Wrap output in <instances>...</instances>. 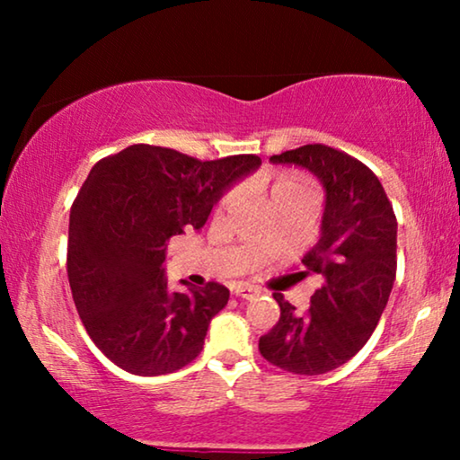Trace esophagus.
Masks as SVG:
<instances>
[{"instance_id": "1", "label": "esophagus", "mask_w": 460, "mask_h": 460, "mask_svg": "<svg viewBox=\"0 0 460 460\" xmlns=\"http://www.w3.org/2000/svg\"><path fill=\"white\" fill-rule=\"evenodd\" d=\"M232 293H234L236 297H241V299H253V297H257V295H260V291H257V288L251 287V285L232 287Z\"/></svg>"}]
</instances>
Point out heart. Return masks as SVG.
<instances>
[{
  "label": "heart",
  "instance_id": "1",
  "mask_svg": "<svg viewBox=\"0 0 460 460\" xmlns=\"http://www.w3.org/2000/svg\"><path fill=\"white\" fill-rule=\"evenodd\" d=\"M236 200V192H226L219 199L217 209L222 211ZM320 200V190L310 175L301 172H279L268 178V203L272 211L305 209L314 211Z\"/></svg>",
  "mask_w": 460,
  "mask_h": 460
}]
</instances>
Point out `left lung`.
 Segmentation results:
<instances>
[{
  "label": "left lung",
  "instance_id": "left-lung-1",
  "mask_svg": "<svg viewBox=\"0 0 460 460\" xmlns=\"http://www.w3.org/2000/svg\"><path fill=\"white\" fill-rule=\"evenodd\" d=\"M270 161L304 167L324 186L320 241L299 272L318 274L323 285L305 314L274 293L280 318L260 339V351L287 373L324 375L354 358L379 324L398 266V222L379 178L341 150L305 144Z\"/></svg>",
  "mask_w": 460,
  "mask_h": 460
}]
</instances>
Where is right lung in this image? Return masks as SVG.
Instances as JSON below:
<instances>
[{"mask_svg":"<svg viewBox=\"0 0 460 460\" xmlns=\"http://www.w3.org/2000/svg\"><path fill=\"white\" fill-rule=\"evenodd\" d=\"M260 165L255 155L199 161L134 144L92 167L71 207L66 272L87 335L119 368L167 375L200 354L230 291H169L167 241L203 228L219 197Z\"/></svg>","mask_w":460,"mask_h":460,"instance_id":"1","label":"right lung"}]
</instances>
